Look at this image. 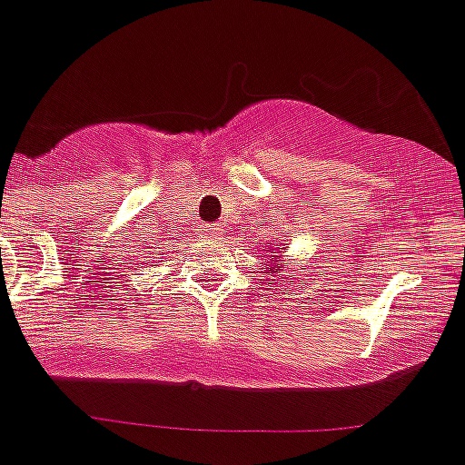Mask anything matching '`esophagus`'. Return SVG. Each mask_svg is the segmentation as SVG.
<instances>
[{
	"label": "esophagus",
	"mask_w": 465,
	"mask_h": 465,
	"mask_svg": "<svg viewBox=\"0 0 465 465\" xmlns=\"http://www.w3.org/2000/svg\"><path fill=\"white\" fill-rule=\"evenodd\" d=\"M203 235H205V237H219V228H216L214 223L203 225Z\"/></svg>",
	"instance_id": "obj_1"
}]
</instances>
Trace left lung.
I'll list each match as a JSON object with an SVG mask.
<instances>
[{
    "label": "left lung",
    "mask_w": 465,
    "mask_h": 465,
    "mask_svg": "<svg viewBox=\"0 0 465 465\" xmlns=\"http://www.w3.org/2000/svg\"><path fill=\"white\" fill-rule=\"evenodd\" d=\"M281 253H282V251H281ZM272 262H281V260H278V255H272ZM272 272H273V269L267 267V273H272ZM276 272H278V264H276Z\"/></svg>",
    "instance_id": "left-lung-1"
}]
</instances>
